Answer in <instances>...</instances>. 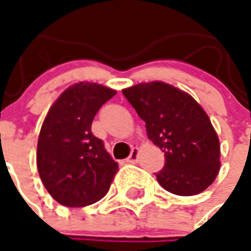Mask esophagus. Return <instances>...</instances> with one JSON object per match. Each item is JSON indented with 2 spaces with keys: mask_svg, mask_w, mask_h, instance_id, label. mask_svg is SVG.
I'll use <instances>...</instances> for the list:
<instances>
[{
  "mask_svg": "<svg viewBox=\"0 0 251 251\" xmlns=\"http://www.w3.org/2000/svg\"><path fill=\"white\" fill-rule=\"evenodd\" d=\"M137 161H138V149H137V148H133V149H131L130 155H129V157H127V159H126V162L135 163Z\"/></svg>",
  "mask_w": 251,
  "mask_h": 251,
  "instance_id": "34e87169",
  "label": "esophagus"
}]
</instances>
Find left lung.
Segmentation results:
<instances>
[{"label":"left lung","instance_id":"8db88e82","mask_svg":"<svg viewBox=\"0 0 251 251\" xmlns=\"http://www.w3.org/2000/svg\"><path fill=\"white\" fill-rule=\"evenodd\" d=\"M122 93L145 121L148 137L165 153V166L155 174L159 185L177 196H196L210 186L220 172V141L196 100L158 81Z\"/></svg>","mask_w":251,"mask_h":251}]
</instances>
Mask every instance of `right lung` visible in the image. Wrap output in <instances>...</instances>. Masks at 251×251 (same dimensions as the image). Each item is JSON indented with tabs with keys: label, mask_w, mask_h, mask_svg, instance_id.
I'll return each mask as SVG.
<instances>
[{
	"label": "right lung",
	"mask_w": 251,
	"mask_h": 251,
	"mask_svg": "<svg viewBox=\"0 0 251 251\" xmlns=\"http://www.w3.org/2000/svg\"><path fill=\"white\" fill-rule=\"evenodd\" d=\"M113 96V89L79 82L48 111L38 137L37 168L46 190L61 205L83 207L109 192L118 163L92 133V122Z\"/></svg>",
	"instance_id": "right-lung-1"
}]
</instances>
